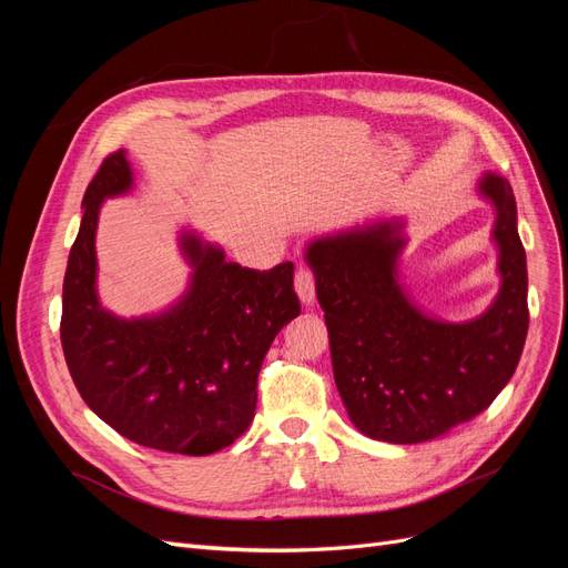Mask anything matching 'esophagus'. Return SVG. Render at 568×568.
<instances>
[{"instance_id": "obj_1", "label": "esophagus", "mask_w": 568, "mask_h": 568, "mask_svg": "<svg viewBox=\"0 0 568 568\" xmlns=\"http://www.w3.org/2000/svg\"><path fill=\"white\" fill-rule=\"evenodd\" d=\"M296 294L303 305L315 303V272L311 267L296 270Z\"/></svg>"}]
</instances>
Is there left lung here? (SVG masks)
<instances>
[{
	"instance_id": "left-lung-1",
	"label": "left lung",
	"mask_w": 568,
	"mask_h": 568,
	"mask_svg": "<svg viewBox=\"0 0 568 568\" xmlns=\"http://www.w3.org/2000/svg\"><path fill=\"white\" fill-rule=\"evenodd\" d=\"M503 288L486 315L448 324L422 315L395 282V225L326 236L307 248L329 332L334 379L351 422L369 438L424 443L488 409L519 365L528 332L526 251L517 201L488 173Z\"/></svg>"
}]
</instances>
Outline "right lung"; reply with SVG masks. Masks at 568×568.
Wrapping results in <instances>:
<instances>
[{
	"label": "right lung",
	"mask_w": 568,
	"mask_h": 568,
	"mask_svg": "<svg viewBox=\"0 0 568 568\" xmlns=\"http://www.w3.org/2000/svg\"><path fill=\"white\" fill-rule=\"evenodd\" d=\"M132 186L125 151L99 165L63 280L61 346L82 400L144 448L211 455L255 415L257 372L282 326L301 315L294 263L251 270L182 234L194 267L186 294L159 315L123 320L99 305L94 234L101 201Z\"/></svg>",
	"instance_id": "add662e5"
}]
</instances>
